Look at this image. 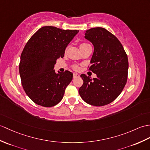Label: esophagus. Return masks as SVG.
I'll return each mask as SVG.
<instances>
[{
  "label": "esophagus",
  "instance_id": "obj_1",
  "mask_svg": "<svg viewBox=\"0 0 150 150\" xmlns=\"http://www.w3.org/2000/svg\"><path fill=\"white\" fill-rule=\"evenodd\" d=\"M79 75L78 74H76V73H74V78H76V77H79Z\"/></svg>",
  "mask_w": 150,
  "mask_h": 150
}]
</instances>
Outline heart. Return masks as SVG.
<instances>
[{
  "instance_id": "obj_1",
  "label": "heart",
  "mask_w": 150,
  "mask_h": 150,
  "mask_svg": "<svg viewBox=\"0 0 150 150\" xmlns=\"http://www.w3.org/2000/svg\"><path fill=\"white\" fill-rule=\"evenodd\" d=\"M88 45V44H87V43H82V44L81 45V46H82V45ZM74 68H75V69H76L77 68H76V67H74Z\"/></svg>"
}]
</instances>
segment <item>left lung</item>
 <instances>
[{"label":"left lung","mask_w":150,"mask_h":150,"mask_svg":"<svg viewBox=\"0 0 150 150\" xmlns=\"http://www.w3.org/2000/svg\"><path fill=\"white\" fill-rule=\"evenodd\" d=\"M85 38L93 45L89 70L96 74L93 80L82 74L83 83L79 93L82 100L94 106L107 105L122 92L128 76L127 55L120 41L109 31L95 27L85 32Z\"/></svg>","instance_id":"1"}]
</instances>
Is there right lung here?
<instances>
[{
    "label": "right lung",
    "mask_w": 150,
    "mask_h": 150,
    "mask_svg": "<svg viewBox=\"0 0 150 150\" xmlns=\"http://www.w3.org/2000/svg\"><path fill=\"white\" fill-rule=\"evenodd\" d=\"M79 30L52 26L40 28L27 41L21 54L19 72L27 95L38 105L50 107L63 98L73 74L54 69L56 60Z\"/></svg>",
    "instance_id": "obj_1"
}]
</instances>
